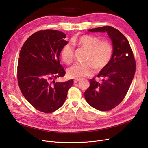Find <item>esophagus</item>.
Instances as JSON below:
<instances>
[{"mask_svg":"<svg viewBox=\"0 0 148 148\" xmlns=\"http://www.w3.org/2000/svg\"><path fill=\"white\" fill-rule=\"evenodd\" d=\"M81 79H74V83H77L78 82H79Z\"/></svg>","mask_w":148,"mask_h":148,"instance_id":"esophagus-1","label":"esophagus"}]
</instances>
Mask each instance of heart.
I'll use <instances>...</instances> for the list:
<instances>
[{"instance_id":"obj_1","label":"heart","mask_w":148,"mask_h":148,"mask_svg":"<svg viewBox=\"0 0 148 148\" xmlns=\"http://www.w3.org/2000/svg\"><path fill=\"white\" fill-rule=\"evenodd\" d=\"M72 43L88 50L86 63H76L67 71V76L73 79H80L92 76L95 71L96 67L102 69L108 65L111 60L113 48L111 43L101 41L98 37L83 35L72 39ZM62 60L66 64H70L74 58V48L71 44L67 43L63 46L60 51Z\"/></svg>"}]
</instances>
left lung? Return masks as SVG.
Listing matches in <instances>:
<instances>
[{
  "instance_id": "1",
  "label": "left lung",
  "mask_w": 148,
  "mask_h": 148,
  "mask_svg": "<svg viewBox=\"0 0 148 148\" xmlns=\"http://www.w3.org/2000/svg\"><path fill=\"white\" fill-rule=\"evenodd\" d=\"M88 31L108 33L112 40L113 55L109 64L97 75L103 78L102 82H97L95 78L90 79L84 98L93 108L109 111L120 103L127 93L136 72V61L129 42L118 30L106 26Z\"/></svg>"
}]
</instances>
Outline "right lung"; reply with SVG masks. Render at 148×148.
<instances>
[{"mask_svg": "<svg viewBox=\"0 0 148 148\" xmlns=\"http://www.w3.org/2000/svg\"><path fill=\"white\" fill-rule=\"evenodd\" d=\"M66 35L55 30H40L33 34L21 49L18 64V82L25 98L39 111L50 113L64 104L72 79L50 83L64 76L60 64V51L68 41Z\"/></svg>", "mask_w": 148, "mask_h": 148, "instance_id": "right-lung-1", "label": "right lung"}]
</instances>
